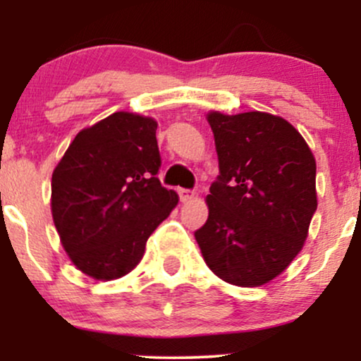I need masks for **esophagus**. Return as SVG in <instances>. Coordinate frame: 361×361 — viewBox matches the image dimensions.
Segmentation results:
<instances>
[{"instance_id":"34e87169","label":"esophagus","mask_w":361,"mask_h":361,"mask_svg":"<svg viewBox=\"0 0 361 361\" xmlns=\"http://www.w3.org/2000/svg\"><path fill=\"white\" fill-rule=\"evenodd\" d=\"M178 193H180V200H181V202H188V200H192V198L195 197L193 190L180 188V190H178Z\"/></svg>"}]
</instances>
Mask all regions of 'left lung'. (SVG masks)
<instances>
[{
	"label": "left lung",
	"instance_id": "1",
	"mask_svg": "<svg viewBox=\"0 0 361 361\" xmlns=\"http://www.w3.org/2000/svg\"><path fill=\"white\" fill-rule=\"evenodd\" d=\"M219 157L209 219L195 231L219 279L259 287L299 255L317 209L316 159L281 117L247 111L209 114Z\"/></svg>",
	"mask_w": 361,
	"mask_h": 361
}]
</instances>
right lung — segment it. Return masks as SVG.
<instances>
[{"label":"right lung","mask_w":361,"mask_h":361,"mask_svg":"<svg viewBox=\"0 0 361 361\" xmlns=\"http://www.w3.org/2000/svg\"><path fill=\"white\" fill-rule=\"evenodd\" d=\"M156 120L117 111L85 128L52 173V217L69 258L94 280L142 259L149 235L178 204L161 186Z\"/></svg>","instance_id":"obj_1"}]
</instances>
